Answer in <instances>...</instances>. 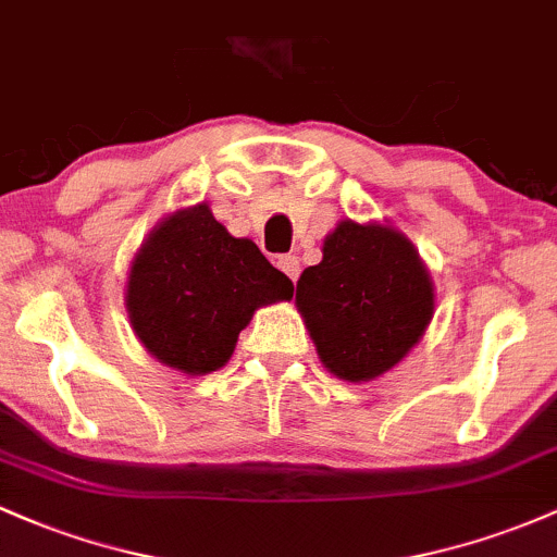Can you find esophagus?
<instances>
[{
  "instance_id": "34e87169",
  "label": "esophagus",
  "mask_w": 557,
  "mask_h": 557,
  "mask_svg": "<svg viewBox=\"0 0 557 557\" xmlns=\"http://www.w3.org/2000/svg\"><path fill=\"white\" fill-rule=\"evenodd\" d=\"M277 267L283 269L285 274H288V277L293 280V283H296L298 274H301V261H298V256H293V253L280 256V259H277Z\"/></svg>"
}]
</instances>
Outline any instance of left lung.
<instances>
[{
    "mask_svg": "<svg viewBox=\"0 0 557 557\" xmlns=\"http://www.w3.org/2000/svg\"><path fill=\"white\" fill-rule=\"evenodd\" d=\"M296 307L320 362L341 381L368 383L420 344L436 293L405 232L341 219L322 243L320 264L298 277Z\"/></svg>",
    "mask_w": 557,
    "mask_h": 557,
    "instance_id": "left-lung-1",
    "label": "left lung"
}]
</instances>
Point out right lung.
<instances>
[{
	"label": "right lung",
	"instance_id": "1",
	"mask_svg": "<svg viewBox=\"0 0 557 557\" xmlns=\"http://www.w3.org/2000/svg\"><path fill=\"white\" fill-rule=\"evenodd\" d=\"M293 283L253 240L230 235L209 203L163 216L134 253L126 314L150 357L185 375L224 368L256 309L290 301Z\"/></svg>",
	"mask_w": 557,
	"mask_h": 557
}]
</instances>
